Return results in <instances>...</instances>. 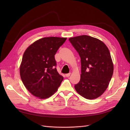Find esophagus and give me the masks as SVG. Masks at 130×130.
Masks as SVG:
<instances>
[{"mask_svg": "<svg viewBox=\"0 0 130 130\" xmlns=\"http://www.w3.org/2000/svg\"><path fill=\"white\" fill-rule=\"evenodd\" d=\"M71 73H69V74H65V76L67 77H69L70 75H71Z\"/></svg>", "mask_w": 130, "mask_h": 130, "instance_id": "obj_1", "label": "esophagus"}]
</instances>
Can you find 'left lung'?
<instances>
[{
    "mask_svg": "<svg viewBox=\"0 0 130 130\" xmlns=\"http://www.w3.org/2000/svg\"><path fill=\"white\" fill-rule=\"evenodd\" d=\"M69 40L81 61L80 79L75 89L86 99H96L105 91L113 75L110 51L102 41L90 36L71 37Z\"/></svg>",
    "mask_w": 130,
    "mask_h": 130,
    "instance_id": "obj_1",
    "label": "left lung"
}]
</instances>
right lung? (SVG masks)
I'll return each instance as SVG.
<instances>
[{"label": "right lung", "instance_id": "add662e5", "mask_svg": "<svg viewBox=\"0 0 130 130\" xmlns=\"http://www.w3.org/2000/svg\"><path fill=\"white\" fill-rule=\"evenodd\" d=\"M67 38H40L25 51L19 67L20 75L25 87L39 99L49 98L55 93L64 77L55 68V55Z\"/></svg>", "mask_w": 130, "mask_h": 130}]
</instances>
